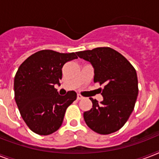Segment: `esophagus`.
Returning <instances> with one entry per match:
<instances>
[{"label": "esophagus", "mask_w": 159, "mask_h": 159, "mask_svg": "<svg viewBox=\"0 0 159 159\" xmlns=\"http://www.w3.org/2000/svg\"><path fill=\"white\" fill-rule=\"evenodd\" d=\"M77 100H82V99H83V98H84V97H82V95L81 94H77Z\"/></svg>", "instance_id": "esophagus-1"}]
</instances>
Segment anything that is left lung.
Wrapping results in <instances>:
<instances>
[{
  "instance_id": "obj_1",
  "label": "left lung",
  "mask_w": 159,
  "mask_h": 159,
  "mask_svg": "<svg viewBox=\"0 0 159 159\" xmlns=\"http://www.w3.org/2000/svg\"><path fill=\"white\" fill-rule=\"evenodd\" d=\"M94 67V82L101 88L103 101L90 98L92 108L83 113L91 129L101 134L119 130L134 111L139 93L138 77L134 67L123 55L109 47L77 52Z\"/></svg>"
}]
</instances>
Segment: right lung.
<instances>
[{
  "instance_id": "add662e5",
  "label": "right lung",
  "mask_w": 159,
  "mask_h": 159,
  "mask_svg": "<svg viewBox=\"0 0 159 159\" xmlns=\"http://www.w3.org/2000/svg\"><path fill=\"white\" fill-rule=\"evenodd\" d=\"M77 58L75 53L40 50L25 60L14 80L15 100L29 128L39 135L54 133L62 125L66 110L77 93L69 91L60 96L55 84L62 79L66 62Z\"/></svg>"
}]
</instances>
